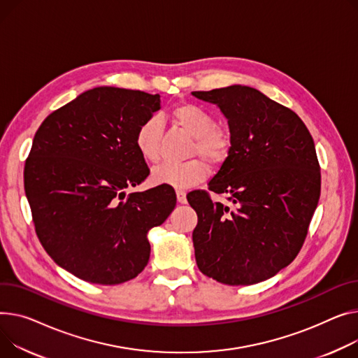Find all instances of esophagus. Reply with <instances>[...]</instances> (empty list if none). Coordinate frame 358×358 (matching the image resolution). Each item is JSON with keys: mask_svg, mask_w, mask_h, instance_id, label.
Segmentation results:
<instances>
[{"mask_svg": "<svg viewBox=\"0 0 358 358\" xmlns=\"http://www.w3.org/2000/svg\"><path fill=\"white\" fill-rule=\"evenodd\" d=\"M177 200L178 203L184 204L187 203V197H185V192H182V189H177Z\"/></svg>", "mask_w": 358, "mask_h": 358, "instance_id": "1", "label": "esophagus"}]
</instances>
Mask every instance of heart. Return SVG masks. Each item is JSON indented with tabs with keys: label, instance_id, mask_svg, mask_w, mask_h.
<instances>
[{
	"label": "heart",
	"instance_id": "1",
	"mask_svg": "<svg viewBox=\"0 0 358 358\" xmlns=\"http://www.w3.org/2000/svg\"><path fill=\"white\" fill-rule=\"evenodd\" d=\"M169 117L181 131L193 136L188 148L189 159L184 164H164L152 171V181L176 188H187L201 182L207 177V164L222 165L233 147L231 132L217 125L214 116L200 105L180 102L169 110ZM162 122L151 116L135 132V147L147 162L157 164L162 157Z\"/></svg>",
	"mask_w": 358,
	"mask_h": 358
}]
</instances>
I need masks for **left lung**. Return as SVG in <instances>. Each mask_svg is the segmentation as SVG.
<instances>
[{"label": "left lung", "instance_id": "left-lung-1", "mask_svg": "<svg viewBox=\"0 0 358 358\" xmlns=\"http://www.w3.org/2000/svg\"><path fill=\"white\" fill-rule=\"evenodd\" d=\"M216 103L233 135L229 158L187 200L199 269L224 285H253L288 266L299 253L321 194L314 139L302 119L264 93L233 85L193 92ZM226 194L229 205L209 192Z\"/></svg>", "mask_w": 358, "mask_h": 358}]
</instances>
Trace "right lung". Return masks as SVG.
<instances>
[{
  "label": "right lung",
  "mask_w": 358,
  "mask_h": 358,
  "mask_svg": "<svg viewBox=\"0 0 358 358\" xmlns=\"http://www.w3.org/2000/svg\"><path fill=\"white\" fill-rule=\"evenodd\" d=\"M159 109V94L101 86L47 116L24 165V189L38 241L79 279L117 285L148 264L150 229L174 210L169 185L127 189L150 169L135 147L138 127Z\"/></svg>",
  "instance_id": "obj_1"
}]
</instances>
